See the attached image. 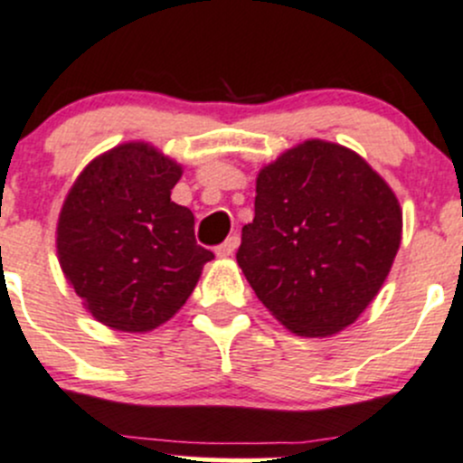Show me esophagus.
Instances as JSON below:
<instances>
[{"instance_id": "34e87169", "label": "esophagus", "mask_w": 463, "mask_h": 463, "mask_svg": "<svg viewBox=\"0 0 463 463\" xmlns=\"http://www.w3.org/2000/svg\"><path fill=\"white\" fill-rule=\"evenodd\" d=\"M238 242H241V238H238L236 233H232V236L227 238V241L222 242V245H218V247H216V254L221 256V259H227V256H232L233 251H236Z\"/></svg>"}]
</instances>
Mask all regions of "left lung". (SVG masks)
I'll return each mask as SVG.
<instances>
[{"instance_id": "left-lung-1", "label": "left lung", "mask_w": 463, "mask_h": 463, "mask_svg": "<svg viewBox=\"0 0 463 463\" xmlns=\"http://www.w3.org/2000/svg\"><path fill=\"white\" fill-rule=\"evenodd\" d=\"M401 232L387 182L354 150L310 139L259 173L254 221L242 227L236 260L283 326L324 337L372 304Z\"/></svg>"}]
</instances>
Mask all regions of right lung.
<instances>
[{
  "label": "right lung",
  "mask_w": 463,
  "mask_h": 463,
  "mask_svg": "<svg viewBox=\"0 0 463 463\" xmlns=\"http://www.w3.org/2000/svg\"><path fill=\"white\" fill-rule=\"evenodd\" d=\"M182 168L148 144L96 157L58 221L67 281L100 324L146 333L171 319L213 251L195 242L194 213L171 200Z\"/></svg>",
  "instance_id": "right-lung-1"
}]
</instances>
